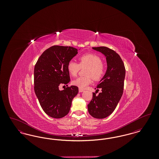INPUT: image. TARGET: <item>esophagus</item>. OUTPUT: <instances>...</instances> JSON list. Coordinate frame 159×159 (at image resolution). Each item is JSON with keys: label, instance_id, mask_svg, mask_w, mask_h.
<instances>
[{"label": "esophagus", "instance_id": "34e87169", "mask_svg": "<svg viewBox=\"0 0 159 159\" xmlns=\"http://www.w3.org/2000/svg\"><path fill=\"white\" fill-rule=\"evenodd\" d=\"M79 92H83V91H84V89H81V88H79Z\"/></svg>", "mask_w": 159, "mask_h": 159}]
</instances>
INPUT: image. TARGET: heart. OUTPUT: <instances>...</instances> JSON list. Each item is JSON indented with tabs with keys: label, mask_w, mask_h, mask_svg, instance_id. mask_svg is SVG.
<instances>
[{
	"label": "heart",
	"mask_w": 159,
	"mask_h": 159,
	"mask_svg": "<svg viewBox=\"0 0 159 159\" xmlns=\"http://www.w3.org/2000/svg\"><path fill=\"white\" fill-rule=\"evenodd\" d=\"M79 64L74 61H70L67 64L68 73L72 76H76L80 68L87 67L85 71L86 76L80 77L74 80L72 83L79 88L84 89L92 82V79L95 80H100L105 74L106 67L101 57L96 53H84L79 56Z\"/></svg>",
	"instance_id": "b5f03b06"
}]
</instances>
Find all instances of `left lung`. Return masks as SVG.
Returning <instances> with one entry per match:
<instances>
[{
    "instance_id": "obj_1",
    "label": "left lung",
    "mask_w": 159,
    "mask_h": 159,
    "mask_svg": "<svg viewBox=\"0 0 159 159\" xmlns=\"http://www.w3.org/2000/svg\"><path fill=\"white\" fill-rule=\"evenodd\" d=\"M92 48L105 55L107 70L98 84L95 93L93 92L88 108L89 113L94 118L104 119L113 112L121 98L126 70L120 57L113 49L106 46ZM99 89L102 92L96 95Z\"/></svg>"
}]
</instances>
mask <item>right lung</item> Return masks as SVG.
<instances>
[{"label": "right lung", "instance_id": "obj_1", "mask_svg": "<svg viewBox=\"0 0 159 159\" xmlns=\"http://www.w3.org/2000/svg\"><path fill=\"white\" fill-rule=\"evenodd\" d=\"M77 49L71 46L54 45L39 58L34 70V89L43 110L51 117L60 119L68 113L73 99L78 93L76 86H68V62L76 55ZM67 88L62 91L60 85Z\"/></svg>", "mask_w": 159, "mask_h": 159}]
</instances>
